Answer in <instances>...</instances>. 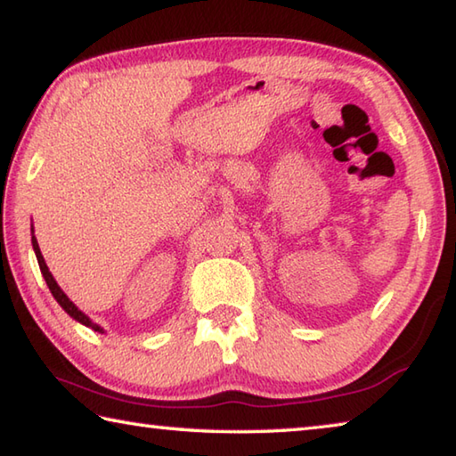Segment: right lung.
<instances>
[{"label": "right lung", "instance_id": "right-lung-1", "mask_svg": "<svg viewBox=\"0 0 456 456\" xmlns=\"http://www.w3.org/2000/svg\"><path fill=\"white\" fill-rule=\"evenodd\" d=\"M32 247H34L37 265H40V272H42V275H44V280H45V283H48V288H50V291H52L53 299H56V302L61 305V310H64V312H66L68 315H70V318H74L76 322H80L82 326L92 328L94 331H100V334H104V328H100L98 323L92 322L86 314H84L82 310H78V305H76V304L72 302V299L68 297L64 291H61L58 281L53 280V275L50 273V269H48V265H45V261H44V256H42V251H40V245H37V239H36V235H34V225H32Z\"/></svg>", "mask_w": 456, "mask_h": 456}]
</instances>
